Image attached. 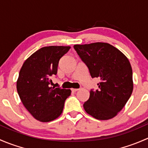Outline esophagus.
Segmentation results:
<instances>
[{"label":"esophagus","mask_w":148,"mask_h":148,"mask_svg":"<svg viewBox=\"0 0 148 148\" xmlns=\"http://www.w3.org/2000/svg\"><path fill=\"white\" fill-rule=\"evenodd\" d=\"M79 89H71V91H72V92H77V91H79Z\"/></svg>","instance_id":"1"}]
</instances>
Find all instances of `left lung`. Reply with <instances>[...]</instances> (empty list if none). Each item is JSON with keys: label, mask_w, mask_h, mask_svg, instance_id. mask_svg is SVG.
I'll list each match as a JSON object with an SVG mask.
<instances>
[{"label": "left lung", "mask_w": 148, "mask_h": 148, "mask_svg": "<svg viewBox=\"0 0 148 148\" xmlns=\"http://www.w3.org/2000/svg\"><path fill=\"white\" fill-rule=\"evenodd\" d=\"M74 48L89 69L91 77L100 79L99 89H91L89 99L84 104L85 111L97 120L113 118L125 107L133 90L129 60L107 43L77 44Z\"/></svg>", "instance_id": "8db88e82"}]
</instances>
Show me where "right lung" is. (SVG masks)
Returning <instances> with one entry per match:
<instances>
[{
  "instance_id": "1",
  "label": "right lung",
  "mask_w": 148,
  "mask_h": 148,
  "mask_svg": "<svg viewBox=\"0 0 148 148\" xmlns=\"http://www.w3.org/2000/svg\"><path fill=\"white\" fill-rule=\"evenodd\" d=\"M70 46H50L38 49L22 66L16 82L21 100L36 120L42 122L58 118L63 111L70 89L50 86V77L57 74L61 58Z\"/></svg>"
}]
</instances>
